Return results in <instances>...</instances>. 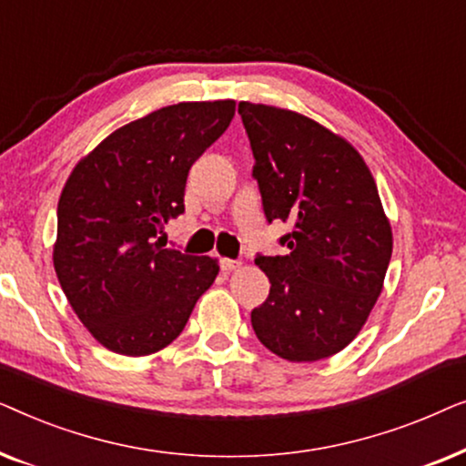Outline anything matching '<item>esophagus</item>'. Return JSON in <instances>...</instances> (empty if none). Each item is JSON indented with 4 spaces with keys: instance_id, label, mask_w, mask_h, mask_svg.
Returning a JSON list of instances; mask_svg holds the SVG:
<instances>
[{
    "instance_id": "esophagus-1",
    "label": "esophagus",
    "mask_w": 466,
    "mask_h": 466,
    "mask_svg": "<svg viewBox=\"0 0 466 466\" xmlns=\"http://www.w3.org/2000/svg\"><path fill=\"white\" fill-rule=\"evenodd\" d=\"M220 267H222V271H235V269H239L241 267V260H235V258H220Z\"/></svg>"
}]
</instances>
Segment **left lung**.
I'll list each match as a JSON object with an SVG mask.
<instances>
[{
	"instance_id": "left-lung-1",
	"label": "left lung",
	"mask_w": 466,
	"mask_h": 466,
	"mask_svg": "<svg viewBox=\"0 0 466 466\" xmlns=\"http://www.w3.org/2000/svg\"><path fill=\"white\" fill-rule=\"evenodd\" d=\"M267 222H289L284 257L257 254L271 289L252 329L279 359L341 352L367 322L392 257V231L362 157L316 120L241 101Z\"/></svg>"
}]
</instances>
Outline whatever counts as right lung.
I'll return each instance as SVG.
<instances>
[{
  "instance_id": "obj_1",
  "label": "right lung",
  "mask_w": 466,
  "mask_h": 466,
  "mask_svg": "<svg viewBox=\"0 0 466 466\" xmlns=\"http://www.w3.org/2000/svg\"><path fill=\"white\" fill-rule=\"evenodd\" d=\"M235 116V101L161 107L107 136L76 165L56 208L55 271L76 316L101 346L146 356L187 327L218 260L163 248L184 212L193 163Z\"/></svg>"
}]
</instances>
